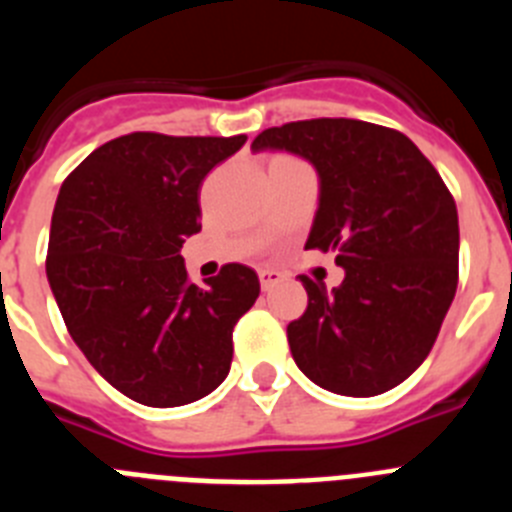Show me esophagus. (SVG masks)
<instances>
[{"mask_svg":"<svg viewBox=\"0 0 512 512\" xmlns=\"http://www.w3.org/2000/svg\"><path fill=\"white\" fill-rule=\"evenodd\" d=\"M284 279V274L282 271H277V269H259V282H261V289H271L274 287V284H279Z\"/></svg>","mask_w":512,"mask_h":512,"instance_id":"1","label":"esophagus"}]
</instances>
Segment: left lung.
I'll use <instances>...</instances> for the list:
<instances>
[{"mask_svg":"<svg viewBox=\"0 0 512 512\" xmlns=\"http://www.w3.org/2000/svg\"><path fill=\"white\" fill-rule=\"evenodd\" d=\"M253 151L284 148L320 174L305 248L336 251L333 292L302 274L307 310L287 325L297 366L323 390L374 397L423 364L459 284V215L436 166L400 130L346 117L287 122Z\"/></svg>","mask_w":512,"mask_h":512,"instance_id":"8db88e82","label":"left lung"}]
</instances>
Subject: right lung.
I'll return each instance as SVG.
<instances>
[{
    "label": "right lung",
    "instance_id": "1",
    "mask_svg": "<svg viewBox=\"0 0 512 512\" xmlns=\"http://www.w3.org/2000/svg\"><path fill=\"white\" fill-rule=\"evenodd\" d=\"M243 143L246 135H120L58 192L45 274L63 323L89 364L140 405H187L230 372L233 328L259 297V277L225 264L197 287L182 246L202 228L205 176Z\"/></svg>",
    "mask_w": 512,
    "mask_h": 512
}]
</instances>
